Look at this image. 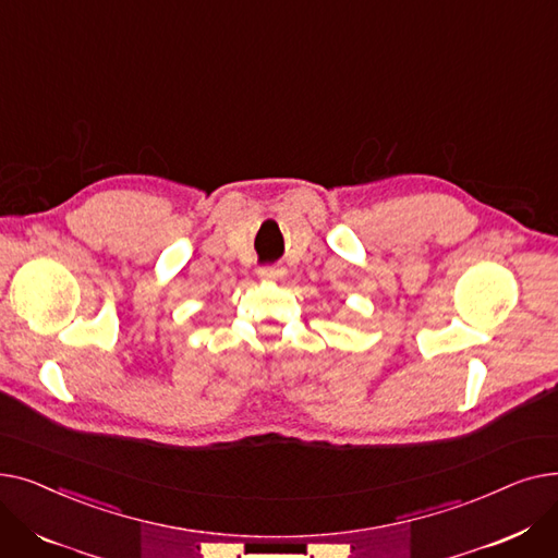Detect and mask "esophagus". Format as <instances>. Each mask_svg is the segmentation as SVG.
Instances as JSON below:
<instances>
[{"mask_svg": "<svg viewBox=\"0 0 558 558\" xmlns=\"http://www.w3.org/2000/svg\"><path fill=\"white\" fill-rule=\"evenodd\" d=\"M257 276H259L262 280H280V278L284 276V269H282V267H262V269L257 271Z\"/></svg>", "mask_w": 558, "mask_h": 558, "instance_id": "obj_1", "label": "esophagus"}]
</instances>
